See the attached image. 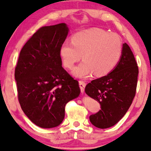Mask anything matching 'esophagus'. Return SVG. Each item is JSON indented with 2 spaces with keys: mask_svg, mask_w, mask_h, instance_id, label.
<instances>
[{
  "mask_svg": "<svg viewBox=\"0 0 151 151\" xmlns=\"http://www.w3.org/2000/svg\"><path fill=\"white\" fill-rule=\"evenodd\" d=\"M78 83H79V87H80L81 91V92H84V88L86 86V82L83 81H78Z\"/></svg>",
  "mask_w": 151,
  "mask_h": 151,
  "instance_id": "esophagus-1",
  "label": "esophagus"
}]
</instances>
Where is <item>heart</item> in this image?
Returning <instances> with one entry per match:
<instances>
[{"label":"heart","instance_id":"obj_1","mask_svg":"<svg viewBox=\"0 0 151 151\" xmlns=\"http://www.w3.org/2000/svg\"><path fill=\"white\" fill-rule=\"evenodd\" d=\"M72 44L63 42L59 54L66 68L71 69L76 62L83 60L73 70L76 77L87 78L109 74L116 66L122 52V41L118 35L103 29L92 28L74 34Z\"/></svg>","mask_w":151,"mask_h":151}]
</instances>
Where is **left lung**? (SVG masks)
<instances>
[{"label": "left lung", "mask_w": 151, "mask_h": 151, "mask_svg": "<svg viewBox=\"0 0 151 151\" xmlns=\"http://www.w3.org/2000/svg\"><path fill=\"white\" fill-rule=\"evenodd\" d=\"M138 67L128 44L122 45L121 58L111 73L93 80L85 92L101 105V110L90 116L97 128L107 129L115 125L125 115L136 92Z\"/></svg>", "instance_id": "1"}]
</instances>
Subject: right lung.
I'll return each instance as SVG.
<instances>
[{
  "label": "right lung",
  "instance_id": "obj_1",
  "mask_svg": "<svg viewBox=\"0 0 151 151\" xmlns=\"http://www.w3.org/2000/svg\"><path fill=\"white\" fill-rule=\"evenodd\" d=\"M68 31L65 23L38 29L22 47L15 69L21 108L41 128L59 126L66 103L81 92L78 82L61 66L59 50Z\"/></svg>",
  "mask_w": 151,
  "mask_h": 151
}]
</instances>
